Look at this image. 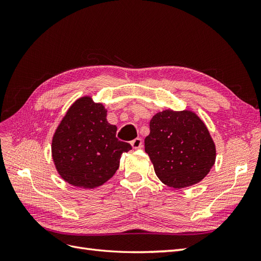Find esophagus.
<instances>
[{
  "mask_svg": "<svg viewBox=\"0 0 261 261\" xmlns=\"http://www.w3.org/2000/svg\"><path fill=\"white\" fill-rule=\"evenodd\" d=\"M130 145H132L133 149H140L141 147H143V140H141L140 138H136L132 141Z\"/></svg>",
  "mask_w": 261,
  "mask_h": 261,
  "instance_id": "1",
  "label": "esophagus"
}]
</instances>
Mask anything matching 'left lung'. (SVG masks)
I'll return each mask as SVG.
<instances>
[{
	"label": "left lung",
	"instance_id": "left-lung-1",
	"mask_svg": "<svg viewBox=\"0 0 261 261\" xmlns=\"http://www.w3.org/2000/svg\"><path fill=\"white\" fill-rule=\"evenodd\" d=\"M145 151L156 176L180 189L199 183L216 162V145L207 126L193 111L164 110L150 121Z\"/></svg>",
	"mask_w": 261,
	"mask_h": 261
}]
</instances>
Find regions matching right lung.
I'll return each mask as SVG.
<instances>
[{"mask_svg": "<svg viewBox=\"0 0 261 261\" xmlns=\"http://www.w3.org/2000/svg\"><path fill=\"white\" fill-rule=\"evenodd\" d=\"M117 127L107 121V109L85 96L67 110L52 138V158L68 184L96 188L111 178L123 152L132 146L116 138Z\"/></svg>", "mask_w": 261, "mask_h": 261, "instance_id": "obj_1", "label": "right lung"}]
</instances>
